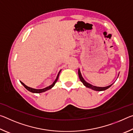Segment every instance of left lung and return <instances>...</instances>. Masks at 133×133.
<instances>
[{
  "mask_svg": "<svg viewBox=\"0 0 133 133\" xmlns=\"http://www.w3.org/2000/svg\"><path fill=\"white\" fill-rule=\"evenodd\" d=\"M78 76H79V78L81 82L83 83V84H84L85 87H88V88L91 89L92 90H96V91H103V90H106L107 89H109L110 87L111 86V84L110 85H108L107 87H96V86H94V85H91L90 84H89V83H87L84 80V78H83L82 75H81V73H80V70L78 69Z\"/></svg>",
  "mask_w": 133,
  "mask_h": 133,
  "instance_id": "left-lung-1",
  "label": "left lung"
}]
</instances>
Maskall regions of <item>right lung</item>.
Here are the masks:
<instances>
[{
	"label": "right lung",
	"mask_w": 133,
	"mask_h": 133,
	"mask_svg": "<svg viewBox=\"0 0 133 133\" xmlns=\"http://www.w3.org/2000/svg\"><path fill=\"white\" fill-rule=\"evenodd\" d=\"M60 71H61V70H60ZM60 71L59 72H58L57 77H56V80H55V82H54L53 83V84H51V85H49V86H48V87H46V88H44V89H32V88H31V87H28V86H27V85H26L25 84H24L23 83H22V82H21V83H22V85H23V86H24V87H25V88H26L27 90H29V91L31 92V93H43V92H44V91H47V90H49V89H51V88H52V87L54 86V85H55V84H56V83L57 82V80H58V76H59V74H60Z\"/></svg>",
	"instance_id": "add662e5"
}]
</instances>
